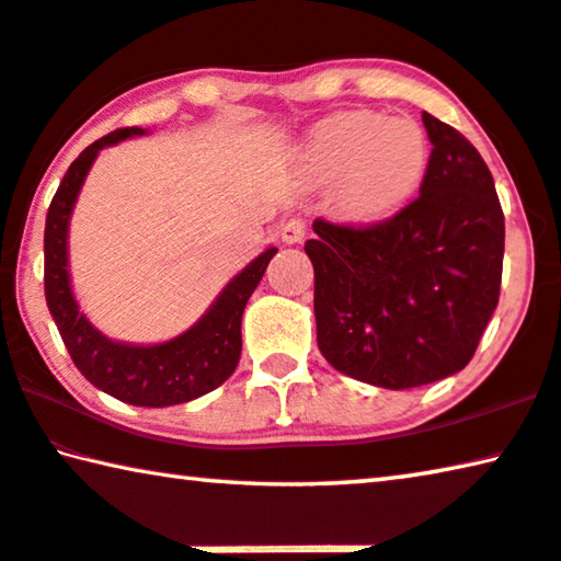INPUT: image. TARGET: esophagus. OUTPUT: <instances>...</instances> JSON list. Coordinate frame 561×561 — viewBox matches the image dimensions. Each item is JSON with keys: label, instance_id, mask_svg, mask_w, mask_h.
I'll list each match as a JSON object with an SVG mask.
<instances>
[{"label": "esophagus", "instance_id": "esophagus-1", "mask_svg": "<svg viewBox=\"0 0 561 561\" xmlns=\"http://www.w3.org/2000/svg\"><path fill=\"white\" fill-rule=\"evenodd\" d=\"M306 232H308V226H306L304 218H288L280 226V238H283V243H286V245L304 243Z\"/></svg>", "mask_w": 561, "mask_h": 561}]
</instances>
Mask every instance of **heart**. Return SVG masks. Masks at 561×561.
<instances>
[{
  "instance_id": "1",
  "label": "heart",
  "mask_w": 561,
  "mask_h": 561,
  "mask_svg": "<svg viewBox=\"0 0 561 561\" xmlns=\"http://www.w3.org/2000/svg\"><path fill=\"white\" fill-rule=\"evenodd\" d=\"M426 130L411 117L339 112L310 133L304 160L318 183L339 180V208L356 222L391 218L419 193L428 170Z\"/></svg>"
}]
</instances>
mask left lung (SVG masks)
<instances>
[{
  "mask_svg": "<svg viewBox=\"0 0 561 561\" xmlns=\"http://www.w3.org/2000/svg\"><path fill=\"white\" fill-rule=\"evenodd\" d=\"M428 170L419 197L376 226L313 222L316 333L329 364L381 389L461 370L499 304L504 213L479 150L421 115Z\"/></svg>",
  "mask_w": 561,
  "mask_h": 561,
  "instance_id": "obj_1",
  "label": "left lung"
}]
</instances>
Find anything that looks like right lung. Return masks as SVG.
Masks as SVG:
<instances>
[{"label": "right lung", "mask_w": 561, "mask_h": 561, "mask_svg": "<svg viewBox=\"0 0 561 561\" xmlns=\"http://www.w3.org/2000/svg\"><path fill=\"white\" fill-rule=\"evenodd\" d=\"M133 135H145V130L123 127V130L100 137L98 142L84 148L65 172L47 210L45 298L75 366L92 386L133 407L162 409L193 401L228 381L243 348L240 321H243L245 304L278 248H268L248 263L213 300L201 321L175 339L154 343V346H133V343H117L102 335L84 318L72 296L70 271H67V228H70L77 195L98 152Z\"/></svg>", "instance_id": "1"}]
</instances>
